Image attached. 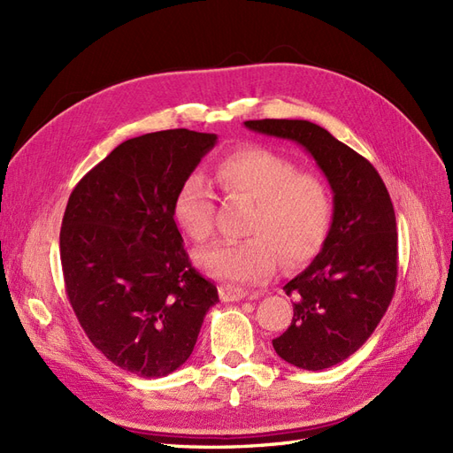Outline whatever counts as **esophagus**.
Instances as JSON below:
<instances>
[{"mask_svg":"<svg viewBox=\"0 0 453 453\" xmlns=\"http://www.w3.org/2000/svg\"><path fill=\"white\" fill-rule=\"evenodd\" d=\"M219 295H221L223 303H238V300L248 298V291L236 289V287H230V285H221Z\"/></svg>","mask_w":453,"mask_h":453,"instance_id":"esophagus-1","label":"esophagus"}]
</instances>
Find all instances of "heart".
<instances>
[{"label":"heart","instance_id":"b5f03b06","mask_svg":"<svg viewBox=\"0 0 453 453\" xmlns=\"http://www.w3.org/2000/svg\"><path fill=\"white\" fill-rule=\"evenodd\" d=\"M215 180L225 195L253 202L245 236L198 253L210 276L232 285L266 281L281 258L295 268L318 257L333 226L334 203L321 177L298 172L296 164L263 145L232 150L219 160ZM173 219L185 234L205 243L215 228V196L200 173L181 181L173 198Z\"/></svg>","mask_w":453,"mask_h":453}]
</instances>
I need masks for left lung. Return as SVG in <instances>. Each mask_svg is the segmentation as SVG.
Returning <instances> with one entry per match:
<instances>
[{"mask_svg": "<svg viewBox=\"0 0 453 453\" xmlns=\"http://www.w3.org/2000/svg\"><path fill=\"white\" fill-rule=\"evenodd\" d=\"M250 130L303 145L334 193L333 226L321 253L283 287L293 321L272 340L287 363L323 370L348 359L374 333L399 272L395 210L386 183L365 157L310 120H245Z\"/></svg>", "mask_w": 453, "mask_h": 453, "instance_id": "obj_1", "label": "left lung"}]
</instances>
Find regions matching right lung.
<instances>
[{
	"mask_svg": "<svg viewBox=\"0 0 453 453\" xmlns=\"http://www.w3.org/2000/svg\"><path fill=\"white\" fill-rule=\"evenodd\" d=\"M215 142L187 128L127 140L65 205L60 260L70 304L94 348L142 378L180 368L219 303L173 221L177 188Z\"/></svg>",
	"mask_w": 453,
	"mask_h": 453,
	"instance_id": "1",
	"label": "right lung"
}]
</instances>
